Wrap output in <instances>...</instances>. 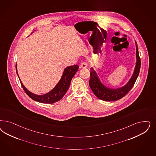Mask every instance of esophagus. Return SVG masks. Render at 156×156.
I'll use <instances>...</instances> for the list:
<instances>
[{"instance_id":"34e87169","label":"esophagus","mask_w":156,"mask_h":156,"mask_svg":"<svg viewBox=\"0 0 156 156\" xmlns=\"http://www.w3.org/2000/svg\"><path fill=\"white\" fill-rule=\"evenodd\" d=\"M87 67V64L86 62H83L80 64V68H86Z\"/></svg>"}]
</instances>
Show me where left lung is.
<instances>
[{
	"mask_svg": "<svg viewBox=\"0 0 156 156\" xmlns=\"http://www.w3.org/2000/svg\"><path fill=\"white\" fill-rule=\"evenodd\" d=\"M135 42L136 46V66L130 80L125 86L117 88L107 87L102 83L94 68L92 67L90 68L89 84L95 95L99 99L106 101H118L126 95L134 85L136 80L139 75L141 68V60L138 53V46L136 41Z\"/></svg>",
	"mask_w": 156,
	"mask_h": 156,
	"instance_id": "1",
	"label": "left lung"
}]
</instances>
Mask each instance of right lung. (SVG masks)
Instances as JSON below:
<instances>
[{
	"label": "right lung",
	"mask_w": 156,
	"mask_h": 156,
	"mask_svg": "<svg viewBox=\"0 0 156 156\" xmlns=\"http://www.w3.org/2000/svg\"><path fill=\"white\" fill-rule=\"evenodd\" d=\"M33 33H31V34ZM78 69H79V66L77 65L67 66L64 69L60 80L51 90L44 95H37L28 90L23 84V83L20 80V77L18 75V73L17 72V65L16 64V73L20 80L21 86L23 88L26 94L33 100L40 103H46V104L54 103L55 102L60 101L62 98V97L66 94V92H67L70 86V82L73 77L75 75L76 72Z\"/></svg>",
	"instance_id": "1"
}]
</instances>
